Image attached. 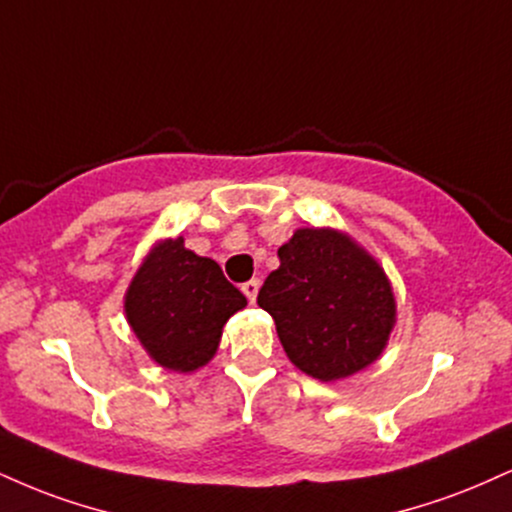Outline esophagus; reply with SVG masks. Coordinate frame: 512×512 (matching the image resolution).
Returning a JSON list of instances; mask_svg holds the SVG:
<instances>
[{
    "instance_id": "34e87169",
    "label": "esophagus",
    "mask_w": 512,
    "mask_h": 512,
    "mask_svg": "<svg viewBox=\"0 0 512 512\" xmlns=\"http://www.w3.org/2000/svg\"><path fill=\"white\" fill-rule=\"evenodd\" d=\"M257 291H260V281H257V279L243 283V293H245V298L250 300V303H255V300H257Z\"/></svg>"
}]
</instances>
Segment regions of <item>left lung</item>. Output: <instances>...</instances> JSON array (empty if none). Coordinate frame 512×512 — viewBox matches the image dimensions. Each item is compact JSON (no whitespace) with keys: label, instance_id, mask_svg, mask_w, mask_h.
Wrapping results in <instances>:
<instances>
[{"label":"left lung","instance_id":"obj_1","mask_svg":"<svg viewBox=\"0 0 512 512\" xmlns=\"http://www.w3.org/2000/svg\"><path fill=\"white\" fill-rule=\"evenodd\" d=\"M257 305L272 315L288 360L319 381L353 377L377 362L396 326L384 267L348 233L298 229L279 248Z\"/></svg>","mask_w":512,"mask_h":512}]
</instances>
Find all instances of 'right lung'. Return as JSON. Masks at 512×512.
<instances>
[{
    "mask_svg": "<svg viewBox=\"0 0 512 512\" xmlns=\"http://www.w3.org/2000/svg\"><path fill=\"white\" fill-rule=\"evenodd\" d=\"M248 305L209 257L186 248L183 236L150 248L123 295L135 338L159 367L190 374L217 355L221 331Z\"/></svg>",
    "mask_w": 512,
    "mask_h": 512,
    "instance_id": "add662e5",
    "label": "right lung"
}]
</instances>
